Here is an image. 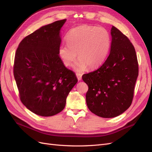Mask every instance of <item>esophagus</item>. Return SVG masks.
<instances>
[{"instance_id": "34e87169", "label": "esophagus", "mask_w": 152, "mask_h": 152, "mask_svg": "<svg viewBox=\"0 0 152 152\" xmlns=\"http://www.w3.org/2000/svg\"><path fill=\"white\" fill-rule=\"evenodd\" d=\"M82 73H76V76L77 77L78 80H80L82 79Z\"/></svg>"}]
</instances>
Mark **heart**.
Wrapping results in <instances>:
<instances>
[{
    "mask_svg": "<svg viewBox=\"0 0 152 152\" xmlns=\"http://www.w3.org/2000/svg\"><path fill=\"white\" fill-rule=\"evenodd\" d=\"M67 44H62L58 54L64 65L70 66L77 58L79 59L74 66L77 71L98 68L107 59L111 37L107 29L88 25L72 28L66 36Z\"/></svg>",
    "mask_w": 152,
    "mask_h": 152,
    "instance_id": "heart-1",
    "label": "heart"
}]
</instances>
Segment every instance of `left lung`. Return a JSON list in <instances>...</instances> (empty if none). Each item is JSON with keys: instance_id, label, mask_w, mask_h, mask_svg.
Here are the masks:
<instances>
[{"instance_id": "1", "label": "left lung", "mask_w": 152, "mask_h": 152, "mask_svg": "<svg viewBox=\"0 0 152 152\" xmlns=\"http://www.w3.org/2000/svg\"><path fill=\"white\" fill-rule=\"evenodd\" d=\"M109 56L98 70L82 75L88 86L86 103L90 111L103 118L115 117L131 106L138 63L135 49L127 37L112 26Z\"/></svg>"}]
</instances>
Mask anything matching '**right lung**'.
<instances>
[{"label": "right lung", "mask_w": 152, "mask_h": 152, "mask_svg": "<svg viewBox=\"0 0 152 152\" xmlns=\"http://www.w3.org/2000/svg\"><path fill=\"white\" fill-rule=\"evenodd\" d=\"M66 20L54 21L23 39L16 49L13 73L21 102L33 113L53 116L64 109L77 79L58 54L60 30Z\"/></svg>", "instance_id": "obj_1"}]
</instances>
